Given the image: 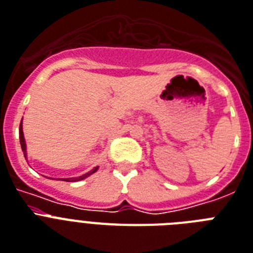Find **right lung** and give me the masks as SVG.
Wrapping results in <instances>:
<instances>
[{"label": "right lung", "instance_id": "right-lung-1", "mask_svg": "<svg viewBox=\"0 0 253 253\" xmlns=\"http://www.w3.org/2000/svg\"><path fill=\"white\" fill-rule=\"evenodd\" d=\"M19 140H20V147H22V151H23L24 157H26V160H27V147H26V140H24L23 127H22V122H20V125H19ZM97 169H98V168L96 166L94 169H92L91 171H88V173L83 174V175L77 176V178H63V180H65V182H79V180L85 179V178L91 175V174L96 173V171H97Z\"/></svg>", "mask_w": 253, "mask_h": 253}]
</instances>
